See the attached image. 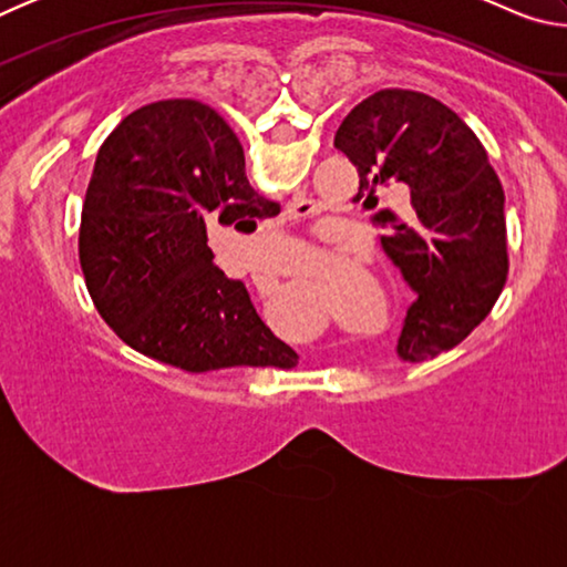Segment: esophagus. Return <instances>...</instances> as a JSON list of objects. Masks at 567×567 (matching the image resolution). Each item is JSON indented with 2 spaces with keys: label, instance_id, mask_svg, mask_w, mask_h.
<instances>
[{
  "label": "esophagus",
  "instance_id": "obj_1",
  "mask_svg": "<svg viewBox=\"0 0 567 567\" xmlns=\"http://www.w3.org/2000/svg\"><path fill=\"white\" fill-rule=\"evenodd\" d=\"M287 213H290V217H292V219H302V217L310 215V205H305V203H300V205H290V209H287Z\"/></svg>",
  "mask_w": 567,
  "mask_h": 567
}]
</instances>
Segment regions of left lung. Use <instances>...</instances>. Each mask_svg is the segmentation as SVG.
<instances>
[{
  "label": "left lung",
  "instance_id": "8db88e82",
  "mask_svg": "<svg viewBox=\"0 0 567 567\" xmlns=\"http://www.w3.org/2000/svg\"><path fill=\"white\" fill-rule=\"evenodd\" d=\"M334 147L358 167L354 203L410 187V209H380L382 249L415 292L398 338L408 362L455 348L487 318L507 280L505 192L475 132L435 97L380 90L342 120Z\"/></svg>",
  "mask_w": 567,
  "mask_h": 567
}]
</instances>
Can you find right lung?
I'll return each instance as SVG.
<instances>
[{"instance_id": "right-lung-1", "label": "right lung", "mask_w": 567, "mask_h": 567, "mask_svg": "<svg viewBox=\"0 0 567 567\" xmlns=\"http://www.w3.org/2000/svg\"><path fill=\"white\" fill-rule=\"evenodd\" d=\"M277 213L247 182L243 145L215 110L195 100L134 110L100 147L82 209L92 302L130 348L187 372L295 368L297 352L207 247V225L252 233Z\"/></svg>"}]
</instances>
